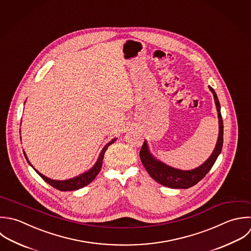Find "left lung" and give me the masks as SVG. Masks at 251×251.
I'll list each match as a JSON object with an SVG mask.
<instances>
[{
	"label": "left lung",
	"instance_id": "obj_1",
	"mask_svg": "<svg viewBox=\"0 0 251 251\" xmlns=\"http://www.w3.org/2000/svg\"><path fill=\"white\" fill-rule=\"evenodd\" d=\"M209 90L213 94L214 101L216 104V109L218 113V124H219V133L217 143L215 148L210 154V156L199 167L191 170H182L175 167H172L163 161L157 159L151 151L147 140H145L143 147L140 151V157L143 165L150 174V176L164 187L171 189H189L197 185L205 175L210 171L213 164L215 163L217 157L221 153L223 147V134L224 126L223 119L221 115V106L218 100V97L215 91L208 86Z\"/></svg>",
	"mask_w": 251,
	"mask_h": 251
}]
</instances>
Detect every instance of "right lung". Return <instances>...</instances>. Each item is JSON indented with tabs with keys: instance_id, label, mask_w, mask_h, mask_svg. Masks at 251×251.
Masks as SVG:
<instances>
[{
	"instance_id": "add662e5",
	"label": "right lung",
	"mask_w": 251,
	"mask_h": 251,
	"mask_svg": "<svg viewBox=\"0 0 251 251\" xmlns=\"http://www.w3.org/2000/svg\"><path fill=\"white\" fill-rule=\"evenodd\" d=\"M20 132V131H19ZM21 139V137H20ZM117 140V138H114L112 139L110 142H108L101 150L100 153L99 154V157L97 159V161L95 162V164L86 172L76 176V177H73V178H70V179H67V180H53V179H50V178H48L47 176L43 175L42 173H40L37 169H35L33 167V165L30 163L25 151H23V154L27 160V162L29 163V165L37 172V174L45 181L47 182L49 185H50L51 187H53L54 189L58 190V191H61V192H66V191H75V190H79V189H82L84 188L85 186L89 185L92 181H94V179L97 177V175L99 174V172L100 171V168H101V165H102V159H103V155L107 150V148L113 144L115 141Z\"/></svg>"
}]
</instances>
